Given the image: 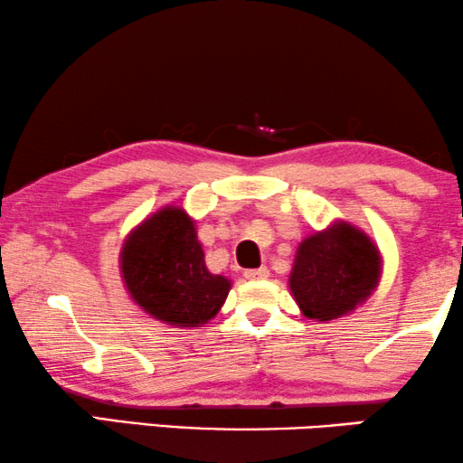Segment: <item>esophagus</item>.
Wrapping results in <instances>:
<instances>
[{"mask_svg":"<svg viewBox=\"0 0 463 463\" xmlns=\"http://www.w3.org/2000/svg\"><path fill=\"white\" fill-rule=\"evenodd\" d=\"M243 277L250 279V281H260V279L269 277V269H266V266H260V269H250L243 272Z\"/></svg>","mask_w":463,"mask_h":463,"instance_id":"1","label":"esophagus"}]
</instances>
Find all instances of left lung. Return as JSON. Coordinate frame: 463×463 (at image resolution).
<instances>
[{
  "instance_id": "obj_1",
  "label": "left lung",
  "mask_w": 463,
  "mask_h": 463,
  "mask_svg": "<svg viewBox=\"0 0 463 463\" xmlns=\"http://www.w3.org/2000/svg\"><path fill=\"white\" fill-rule=\"evenodd\" d=\"M377 279L380 253L371 239L354 226L335 224L302 241L289 288L306 317L331 321L364 302Z\"/></svg>"
}]
</instances>
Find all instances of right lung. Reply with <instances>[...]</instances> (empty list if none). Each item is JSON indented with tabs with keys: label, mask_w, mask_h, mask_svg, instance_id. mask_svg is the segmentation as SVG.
<instances>
[{
	"label": "right lung",
	"mask_w": 463,
	"mask_h": 463,
	"mask_svg": "<svg viewBox=\"0 0 463 463\" xmlns=\"http://www.w3.org/2000/svg\"><path fill=\"white\" fill-rule=\"evenodd\" d=\"M121 272L136 304L180 327L216 317L231 289L229 279L207 270L193 220L178 207H165L129 234Z\"/></svg>",
	"instance_id": "1"
}]
</instances>
